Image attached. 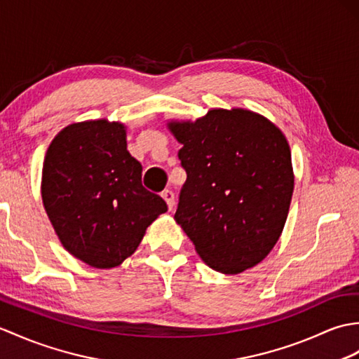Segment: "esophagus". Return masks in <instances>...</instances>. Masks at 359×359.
<instances>
[{
    "instance_id": "obj_1",
    "label": "esophagus",
    "mask_w": 359,
    "mask_h": 359,
    "mask_svg": "<svg viewBox=\"0 0 359 359\" xmlns=\"http://www.w3.org/2000/svg\"><path fill=\"white\" fill-rule=\"evenodd\" d=\"M162 197H163V200L166 202V205H168V210L171 211L172 206H174V193H172L171 189H165L163 193H162Z\"/></svg>"
}]
</instances>
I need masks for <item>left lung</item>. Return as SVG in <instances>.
<instances>
[{
    "mask_svg": "<svg viewBox=\"0 0 359 359\" xmlns=\"http://www.w3.org/2000/svg\"><path fill=\"white\" fill-rule=\"evenodd\" d=\"M166 127L187 171L174 220L211 269L236 275L277 243L294 193L290 148L268 118L246 108H211Z\"/></svg>",
    "mask_w": 359,
    "mask_h": 359,
    "instance_id": "8db88e82",
    "label": "left lung"
}]
</instances>
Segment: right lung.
I'll return each mask as SVG.
<instances>
[{"instance_id":"add662e5","label":"right lung","mask_w":359,"mask_h":359,"mask_svg":"<svg viewBox=\"0 0 359 359\" xmlns=\"http://www.w3.org/2000/svg\"><path fill=\"white\" fill-rule=\"evenodd\" d=\"M41 196L61 245L96 269L135 254L165 200L142 187V165L127 149V127L74 122L48 145Z\"/></svg>"}]
</instances>
